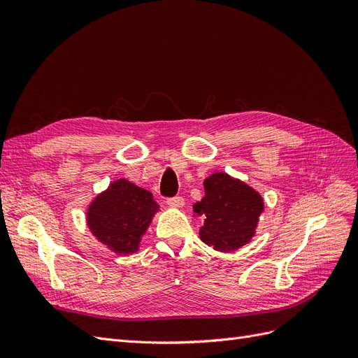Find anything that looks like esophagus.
Wrapping results in <instances>:
<instances>
[{
  "instance_id": "34e87169",
  "label": "esophagus",
  "mask_w": 358,
  "mask_h": 358,
  "mask_svg": "<svg viewBox=\"0 0 358 358\" xmlns=\"http://www.w3.org/2000/svg\"><path fill=\"white\" fill-rule=\"evenodd\" d=\"M167 204L170 206V208H183V206H185V200H183L182 197H173V199L167 200Z\"/></svg>"
}]
</instances>
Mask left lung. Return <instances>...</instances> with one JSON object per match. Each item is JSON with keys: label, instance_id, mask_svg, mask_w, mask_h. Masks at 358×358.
I'll list each match as a JSON object with an SVG mask.
<instances>
[{"label": "left lung", "instance_id": "obj_1", "mask_svg": "<svg viewBox=\"0 0 358 358\" xmlns=\"http://www.w3.org/2000/svg\"><path fill=\"white\" fill-rule=\"evenodd\" d=\"M204 197L192 206L204 216L200 239L220 252L245 246L255 234L264 200L241 179L227 173H213L203 182Z\"/></svg>", "mask_w": 358, "mask_h": 358}]
</instances>
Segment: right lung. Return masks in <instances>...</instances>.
<instances>
[{"instance_id":"1","label":"right lung","mask_w":358,"mask_h":358,"mask_svg":"<svg viewBox=\"0 0 358 358\" xmlns=\"http://www.w3.org/2000/svg\"><path fill=\"white\" fill-rule=\"evenodd\" d=\"M158 210L152 192L121 178L91 201L86 222L96 241L115 254L129 255L138 251Z\"/></svg>"}]
</instances>
